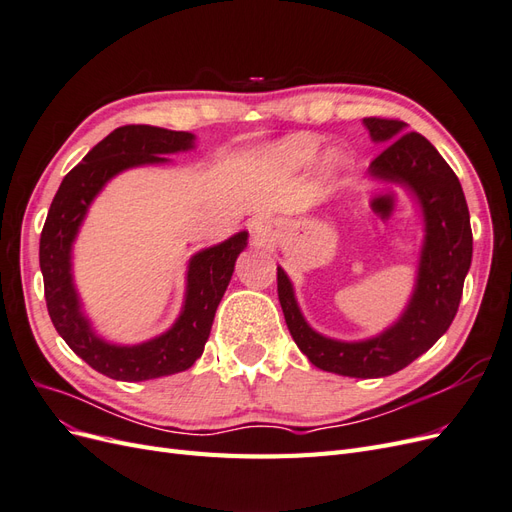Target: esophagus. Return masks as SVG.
<instances>
[{"label":"esophagus","instance_id":"esophagus-1","mask_svg":"<svg viewBox=\"0 0 512 512\" xmlns=\"http://www.w3.org/2000/svg\"><path fill=\"white\" fill-rule=\"evenodd\" d=\"M269 232V228H267V224L265 222H256V235L260 237V235H267Z\"/></svg>","mask_w":512,"mask_h":512}]
</instances>
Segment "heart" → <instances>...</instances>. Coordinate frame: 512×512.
<instances>
[{
  "label": "heart",
  "mask_w": 512,
  "mask_h": 512,
  "mask_svg": "<svg viewBox=\"0 0 512 512\" xmlns=\"http://www.w3.org/2000/svg\"><path fill=\"white\" fill-rule=\"evenodd\" d=\"M288 149L297 160H309L318 149V138L309 134H299L288 141Z\"/></svg>",
  "instance_id": "obj_1"
}]
</instances>
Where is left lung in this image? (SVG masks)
<instances>
[{
  "mask_svg": "<svg viewBox=\"0 0 512 512\" xmlns=\"http://www.w3.org/2000/svg\"><path fill=\"white\" fill-rule=\"evenodd\" d=\"M365 126L374 141L389 143L369 164V173L408 185L425 211L427 237L406 314L380 337L346 344L307 327L282 269H277V297L294 344L316 367L350 378H382L410 365L451 327L472 262V228L457 175L425 136L406 132L399 119L365 117Z\"/></svg>",
  "mask_w": 512,
  "mask_h": 512,
  "instance_id": "1",
  "label": "left lung"
}]
</instances>
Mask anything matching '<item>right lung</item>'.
<instances>
[{"instance_id":"obj_1","label":"right lung","mask_w":512,"mask_h":512,"mask_svg":"<svg viewBox=\"0 0 512 512\" xmlns=\"http://www.w3.org/2000/svg\"><path fill=\"white\" fill-rule=\"evenodd\" d=\"M190 132L153 126H121L108 134L61 181L40 235V269L44 299L53 327L81 359L100 374L141 382L190 369L205 350L215 309L235 271V260L247 243V232L198 252L190 260L188 297L175 327L141 346L106 344L81 314L70 275V245L79 224L102 185L119 170L164 162L160 153L192 147Z\"/></svg>"}]
</instances>
